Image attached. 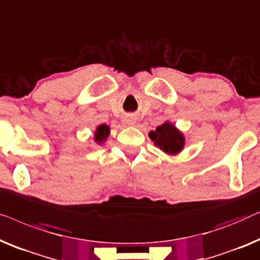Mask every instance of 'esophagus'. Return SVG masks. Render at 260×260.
<instances>
[{"label":"esophagus","mask_w":260,"mask_h":260,"mask_svg":"<svg viewBox=\"0 0 260 260\" xmlns=\"http://www.w3.org/2000/svg\"><path fill=\"white\" fill-rule=\"evenodd\" d=\"M126 122L128 123V125H134V123H135V119H134V118H127V119H126Z\"/></svg>","instance_id":"1"}]
</instances>
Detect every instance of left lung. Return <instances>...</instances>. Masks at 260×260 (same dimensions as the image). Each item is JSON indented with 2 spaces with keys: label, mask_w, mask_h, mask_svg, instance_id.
Masks as SVG:
<instances>
[{
  "label": "left lung",
  "mask_w": 260,
  "mask_h": 260,
  "mask_svg": "<svg viewBox=\"0 0 260 260\" xmlns=\"http://www.w3.org/2000/svg\"><path fill=\"white\" fill-rule=\"evenodd\" d=\"M148 135L151 140L154 141L155 146H158L167 154H177L184 148V135L170 122H165L161 126H158L155 131L149 132Z\"/></svg>",
  "instance_id": "obj_1"
}]
</instances>
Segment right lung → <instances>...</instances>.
<instances>
[{
	"instance_id": "add662e5",
	"label": "right lung",
	"mask_w": 260,
	"mask_h": 260,
	"mask_svg": "<svg viewBox=\"0 0 260 260\" xmlns=\"http://www.w3.org/2000/svg\"><path fill=\"white\" fill-rule=\"evenodd\" d=\"M109 135V127L107 125H100L95 131L94 140L98 142V144H102V142L106 141V139Z\"/></svg>"
}]
</instances>
